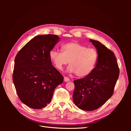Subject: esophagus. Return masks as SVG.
<instances>
[{"instance_id":"1","label":"esophagus","mask_w":131,"mask_h":131,"mask_svg":"<svg viewBox=\"0 0 131 131\" xmlns=\"http://www.w3.org/2000/svg\"><path fill=\"white\" fill-rule=\"evenodd\" d=\"M64 80L66 82H68V81H70V79L69 78H68V77H64Z\"/></svg>"}]
</instances>
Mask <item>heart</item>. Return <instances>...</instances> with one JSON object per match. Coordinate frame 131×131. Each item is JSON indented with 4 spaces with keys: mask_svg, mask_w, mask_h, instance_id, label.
<instances>
[{
    "mask_svg": "<svg viewBox=\"0 0 131 131\" xmlns=\"http://www.w3.org/2000/svg\"><path fill=\"white\" fill-rule=\"evenodd\" d=\"M62 52L52 50L49 56L56 68L62 70L69 62L68 71L79 77H85L92 72L98 58L97 51L78 42H69L61 46Z\"/></svg>",
    "mask_w": 131,
    "mask_h": 131,
    "instance_id": "heart-1",
    "label": "heart"
}]
</instances>
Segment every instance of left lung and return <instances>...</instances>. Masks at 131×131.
<instances>
[{
    "instance_id": "obj_1",
    "label": "left lung",
    "mask_w": 131,
    "mask_h": 131,
    "mask_svg": "<svg viewBox=\"0 0 131 131\" xmlns=\"http://www.w3.org/2000/svg\"><path fill=\"white\" fill-rule=\"evenodd\" d=\"M90 41L98 52L97 63L90 74L74 81L73 95L74 104L86 111L98 109L112 96L120 73L114 52L100 41Z\"/></svg>"
}]
</instances>
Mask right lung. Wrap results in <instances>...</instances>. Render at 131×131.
<instances>
[{"mask_svg":"<svg viewBox=\"0 0 131 131\" xmlns=\"http://www.w3.org/2000/svg\"><path fill=\"white\" fill-rule=\"evenodd\" d=\"M56 35L35 37L19 51L15 59L13 80L21 101L31 108H44L52 100L63 77L52 66L49 53L59 41Z\"/></svg>","mask_w":131,"mask_h":131,"instance_id":"add662e5","label":"right lung"}]
</instances>
